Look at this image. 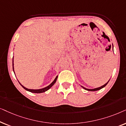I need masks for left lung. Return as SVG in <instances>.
Listing matches in <instances>:
<instances>
[{
    "mask_svg": "<svg viewBox=\"0 0 126 126\" xmlns=\"http://www.w3.org/2000/svg\"><path fill=\"white\" fill-rule=\"evenodd\" d=\"M112 49H113V44H112ZM110 80H109L106 83H105L104 85H103V86H100V87H99V88H94V89H87V88H84V87L82 86H81V85H80V86H81L82 88H83V89H85V90H88V91H97V90H100V89H101L102 88H104V87H105V86H106V85H107V84H108V83L109 82V81H110Z\"/></svg>",
    "mask_w": 126,
    "mask_h": 126,
    "instance_id": "1",
    "label": "left lung"
}]
</instances>
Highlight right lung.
<instances>
[{"mask_svg":"<svg viewBox=\"0 0 126 126\" xmlns=\"http://www.w3.org/2000/svg\"><path fill=\"white\" fill-rule=\"evenodd\" d=\"M13 71H14V73L15 74V72H14V58H13ZM16 75V74H15ZM58 75L56 77V78H55V79L53 80V81L52 82L51 84L48 85V86H47V87H45V88H42V89H28V88H25V87L24 86H23L21 84V83L19 82V80H18V82H19V84L21 85L22 86L23 88H24L25 90H27V91H29L30 92H32V93H44V92L47 91L48 90H49L50 88H51L52 86H53V85L55 84V82H56V80H57V78H58Z\"/></svg>","mask_w":126,"mask_h":126,"instance_id":"1","label":"right lung"}]
</instances>
